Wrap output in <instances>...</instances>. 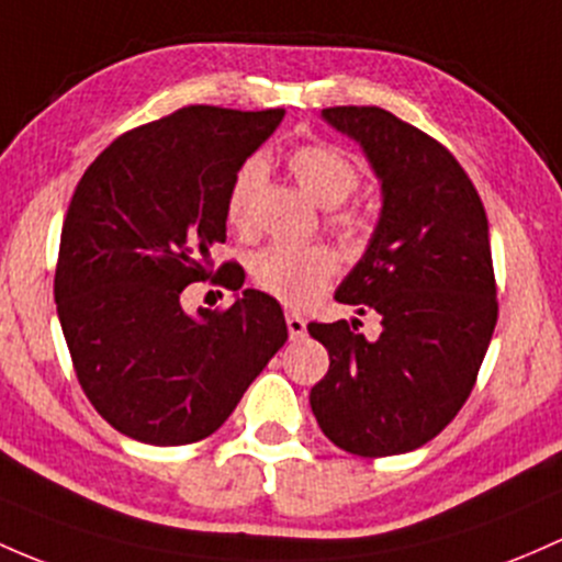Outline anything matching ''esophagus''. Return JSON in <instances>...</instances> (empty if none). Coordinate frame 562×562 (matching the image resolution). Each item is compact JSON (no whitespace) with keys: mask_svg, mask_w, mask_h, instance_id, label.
Here are the masks:
<instances>
[{"mask_svg":"<svg viewBox=\"0 0 562 562\" xmlns=\"http://www.w3.org/2000/svg\"><path fill=\"white\" fill-rule=\"evenodd\" d=\"M288 330H291V339H304L306 334V321L299 315V312H285Z\"/></svg>","mask_w":562,"mask_h":562,"instance_id":"34e87169","label":"esophagus"}]
</instances>
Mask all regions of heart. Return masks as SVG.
Here are the masks:
<instances>
[{"mask_svg": "<svg viewBox=\"0 0 562 562\" xmlns=\"http://www.w3.org/2000/svg\"><path fill=\"white\" fill-rule=\"evenodd\" d=\"M288 167H291L299 186L304 188L306 196H312L323 206H339L347 202L360 182L356 164L330 145L299 147L288 158ZM263 175L266 169L261 158H250V161L241 164L234 177L226 199V215L228 223L239 232L252 228V204H256V193L261 188ZM339 223L345 228L356 226L352 217H341ZM250 271L256 285L269 296L301 306L328 285L336 271V258L321 245H269L252 258Z\"/></svg>", "mask_w": 562, "mask_h": 562, "instance_id": "obj_1", "label": "heart"}]
</instances>
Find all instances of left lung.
Returning a JSON list of instances; mask_svg holds the SVG:
<instances>
[{"mask_svg":"<svg viewBox=\"0 0 562 562\" xmlns=\"http://www.w3.org/2000/svg\"><path fill=\"white\" fill-rule=\"evenodd\" d=\"M321 115L358 142L380 180V221L334 299L358 315L376 312L382 330L366 339L360 321L306 326L330 358L310 404L341 450L401 454L458 415L493 339L487 215L452 153L393 112L328 108Z\"/></svg>","mask_w":562,"mask_h":562,"instance_id":"obj_1","label":"left lung"}]
</instances>
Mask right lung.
<instances>
[{
	"label": "right lung",
	"mask_w": 562,
	"mask_h": 562,
	"mask_svg": "<svg viewBox=\"0 0 562 562\" xmlns=\"http://www.w3.org/2000/svg\"><path fill=\"white\" fill-rule=\"evenodd\" d=\"M282 117L182 108L117 137L75 188L53 285L58 321L88 401L132 439H206L285 345V315L261 291L223 312L180 304L212 274L236 172Z\"/></svg>",
	"instance_id": "right-lung-1"
}]
</instances>
